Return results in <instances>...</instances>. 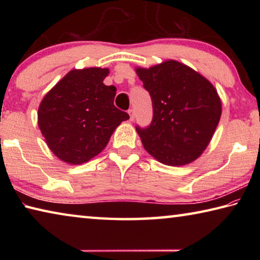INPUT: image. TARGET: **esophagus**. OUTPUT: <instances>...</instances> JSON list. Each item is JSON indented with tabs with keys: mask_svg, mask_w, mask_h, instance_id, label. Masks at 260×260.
Returning a JSON list of instances; mask_svg holds the SVG:
<instances>
[{
	"mask_svg": "<svg viewBox=\"0 0 260 260\" xmlns=\"http://www.w3.org/2000/svg\"><path fill=\"white\" fill-rule=\"evenodd\" d=\"M128 114H129V120H131V121H133V120H134V118H135V112H134V110H133V109H129V110H128Z\"/></svg>",
	"mask_w": 260,
	"mask_h": 260,
	"instance_id": "esophagus-1",
	"label": "esophagus"
}]
</instances>
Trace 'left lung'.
<instances>
[{
    "mask_svg": "<svg viewBox=\"0 0 260 260\" xmlns=\"http://www.w3.org/2000/svg\"><path fill=\"white\" fill-rule=\"evenodd\" d=\"M152 101L146 128L136 126L146 150L170 166L189 164L208 147L221 116V101L208 79L177 60L136 69Z\"/></svg>",
    "mask_w": 260,
    "mask_h": 260,
    "instance_id": "obj_1",
    "label": "left lung"
}]
</instances>
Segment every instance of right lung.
<instances>
[{"instance_id": "1", "label": "right lung", "mask_w": 260, "mask_h": 260, "mask_svg": "<svg viewBox=\"0 0 260 260\" xmlns=\"http://www.w3.org/2000/svg\"><path fill=\"white\" fill-rule=\"evenodd\" d=\"M108 69L72 70L43 98L38 124L50 150L72 165L86 162L107 147L127 112L114 107L117 88L105 86Z\"/></svg>"}]
</instances>
